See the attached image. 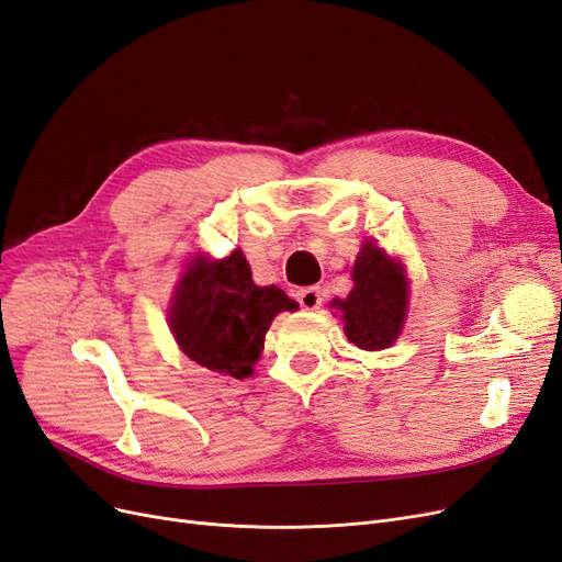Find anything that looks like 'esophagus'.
I'll return each mask as SVG.
<instances>
[{
	"label": "esophagus",
	"mask_w": 562,
	"mask_h": 562,
	"mask_svg": "<svg viewBox=\"0 0 562 562\" xmlns=\"http://www.w3.org/2000/svg\"><path fill=\"white\" fill-rule=\"evenodd\" d=\"M297 302L300 307L304 310H318L323 302V291L318 285H310V288H300L297 291Z\"/></svg>",
	"instance_id": "esophagus-1"
}]
</instances>
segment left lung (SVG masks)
<instances>
[{
    "label": "left lung",
    "instance_id": "obj_1",
    "mask_svg": "<svg viewBox=\"0 0 562 562\" xmlns=\"http://www.w3.org/2000/svg\"><path fill=\"white\" fill-rule=\"evenodd\" d=\"M353 291L335 300L342 310L345 335L356 347L375 351L396 342L407 312V281L403 267L375 244H363L351 269Z\"/></svg>",
    "mask_w": 562,
    "mask_h": 562
}]
</instances>
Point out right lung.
Returning a JSON list of instances; mask_svg holds the SVG:
<instances>
[{
  "label": "right lung",
  "instance_id": "add662e5",
  "mask_svg": "<svg viewBox=\"0 0 562 562\" xmlns=\"http://www.w3.org/2000/svg\"><path fill=\"white\" fill-rule=\"evenodd\" d=\"M295 307L281 288L255 285L244 252L234 250L220 262L190 265L176 288L168 321L192 361L241 380L258 363L271 321Z\"/></svg>",
  "mask_w": 562,
  "mask_h": 562
}]
</instances>
